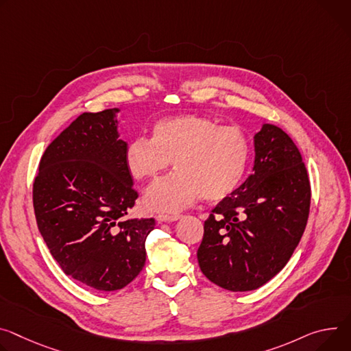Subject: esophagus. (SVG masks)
Here are the masks:
<instances>
[{
    "label": "esophagus",
    "instance_id": "34e87169",
    "mask_svg": "<svg viewBox=\"0 0 351 351\" xmlns=\"http://www.w3.org/2000/svg\"><path fill=\"white\" fill-rule=\"evenodd\" d=\"M182 215L179 214H173V215H168V214H159L156 215V219L159 222H172V221H178Z\"/></svg>",
    "mask_w": 351,
    "mask_h": 351
}]
</instances>
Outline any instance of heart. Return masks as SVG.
Masks as SVG:
<instances>
[{"instance_id":"heart-1","label":"heart","mask_w":351,"mask_h":351,"mask_svg":"<svg viewBox=\"0 0 351 351\" xmlns=\"http://www.w3.org/2000/svg\"><path fill=\"white\" fill-rule=\"evenodd\" d=\"M173 161L176 173L152 186L145 206L175 213L200 196L221 202L235 193L250 161V141L237 125L200 114H180L152 124L151 138L136 137L124 149V167L140 182H154Z\"/></svg>"}]
</instances>
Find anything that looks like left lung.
I'll list each match as a JSON object with an SVG mask.
<instances>
[{
  "label": "left lung",
  "instance_id": "8db88e82",
  "mask_svg": "<svg viewBox=\"0 0 351 351\" xmlns=\"http://www.w3.org/2000/svg\"><path fill=\"white\" fill-rule=\"evenodd\" d=\"M311 184L300 149L274 124L254 136L253 173L204 221L203 274L222 289L256 290L290 261L305 231Z\"/></svg>",
  "mask_w": 351,
  "mask_h": 351
}]
</instances>
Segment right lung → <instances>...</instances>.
<instances>
[{"instance_id":"1","label":"right lung","mask_w":351,"mask_h":351,"mask_svg":"<svg viewBox=\"0 0 351 351\" xmlns=\"http://www.w3.org/2000/svg\"><path fill=\"white\" fill-rule=\"evenodd\" d=\"M116 112L80 114L49 144L34 182L38 228L51 256L67 276L105 293L140 274L155 227L154 218H125L138 193Z\"/></svg>"}]
</instances>
